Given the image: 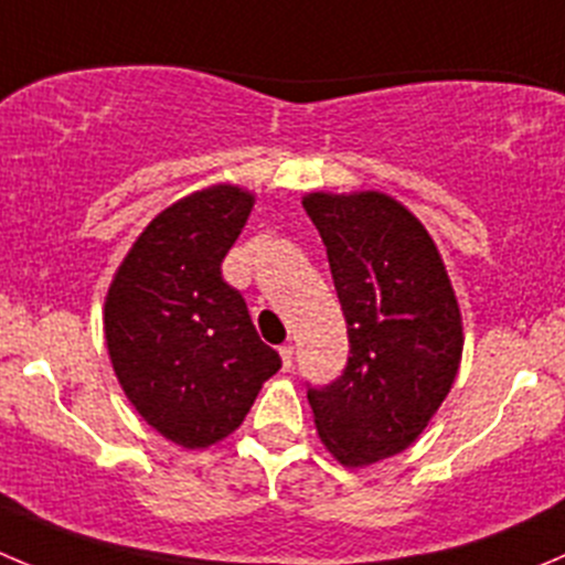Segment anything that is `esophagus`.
<instances>
[{"instance_id":"1","label":"esophagus","mask_w":565,"mask_h":565,"mask_svg":"<svg viewBox=\"0 0 565 565\" xmlns=\"http://www.w3.org/2000/svg\"><path fill=\"white\" fill-rule=\"evenodd\" d=\"M278 353H281L284 370H292V361H295V348H292V344H281V348H278Z\"/></svg>"}]
</instances>
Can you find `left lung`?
<instances>
[{
	"instance_id": "1",
	"label": "left lung",
	"mask_w": 565,
	"mask_h": 565,
	"mask_svg": "<svg viewBox=\"0 0 565 565\" xmlns=\"http://www.w3.org/2000/svg\"><path fill=\"white\" fill-rule=\"evenodd\" d=\"M303 210L326 243L350 339L342 375L309 388L317 436L344 467H370L414 445L450 394L461 309L434 237L397 199L309 193Z\"/></svg>"
}]
</instances>
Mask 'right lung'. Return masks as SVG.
Instances as JSON below:
<instances>
[{"label":"right lung","mask_w":565,"mask_h":565,"mask_svg":"<svg viewBox=\"0 0 565 565\" xmlns=\"http://www.w3.org/2000/svg\"><path fill=\"white\" fill-rule=\"evenodd\" d=\"M254 193L212 184L162 210L115 270L104 339L120 388L160 436L184 450L243 425L262 383L281 370L221 265Z\"/></svg>","instance_id":"add662e5"}]
</instances>
